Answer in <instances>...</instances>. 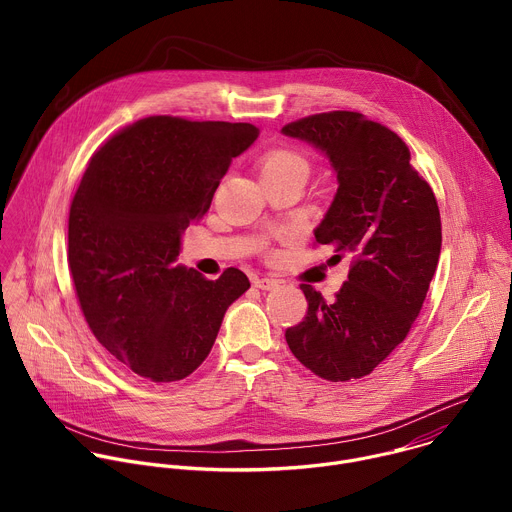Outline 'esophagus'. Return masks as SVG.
<instances>
[{"label":"esophagus","mask_w":512,"mask_h":512,"mask_svg":"<svg viewBox=\"0 0 512 512\" xmlns=\"http://www.w3.org/2000/svg\"><path fill=\"white\" fill-rule=\"evenodd\" d=\"M253 285L259 287V289H263V291H271V289H275V287L279 285V281H277V279H271V277H261V279H255Z\"/></svg>","instance_id":"34e87169"}]
</instances>
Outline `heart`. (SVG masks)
<instances>
[{
	"mask_svg": "<svg viewBox=\"0 0 512 512\" xmlns=\"http://www.w3.org/2000/svg\"><path fill=\"white\" fill-rule=\"evenodd\" d=\"M261 180H279V178H302L308 176V162L304 156L291 150H273L265 154L259 162Z\"/></svg>",
	"mask_w": 512,
	"mask_h": 512,
	"instance_id": "1",
	"label": "heart"
}]
</instances>
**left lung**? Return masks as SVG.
I'll return each mask as SVG.
<instances>
[{
  "instance_id": "obj_1",
  "label": "left lung",
  "mask_w": 512,
  "mask_h": 512,
  "mask_svg": "<svg viewBox=\"0 0 512 512\" xmlns=\"http://www.w3.org/2000/svg\"><path fill=\"white\" fill-rule=\"evenodd\" d=\"M281 133L330 162L338 190L314 237L332 247V259L352 257L336 300L300 285L308 314L285 340L318 377L360 379L405 340L421 312L442 251L440 208L403 139L362 113H320Z\"/></svg>"
}]
</instances>
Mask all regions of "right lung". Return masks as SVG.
Segmentation results:
<instances>
[{
    "instance_id": "obj_1",
    "label": "right lung",
    "mask_w": 512,
    "mask_h": 512,
    "mask_svg": "<svg viewBox=\"0 0 512 512\" xmlns=\"http://www.w3.org/2000/svg\"><path fill=\"white\" fill-rule=\"evenodd\" d=\"M251 123L148 117L91 158L68 216V267L95 338L133 373L172 383L208 356L229 306L251 287L229 267L216 281L178 263Z\"/></svg>"
}]
</instances>
